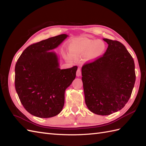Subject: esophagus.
I'll use <instances>...</instances> for the list:
<instances>
[{"label":"esophagus","mask_w":146,"mask_h":146,"mask_svg":"<svg viewBox=\"0 0 146 146\" xmlns=\"http://www.w3.org/2000/svg\"><path fill=\"white\" fill-rule=\"evenodd\" d=\"M76 76L77 77H79L81 76V70L80 69H78L77 70V73H76Z\"/></svg>","instance_id":"obj_1"}]
</instances>
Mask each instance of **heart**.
Here are the masks:
<instances>
[{
    "instance_id": "heart-1",
    "label": "heart",
    "mask_w": 146,
    "mask_h": 146,
    "mask_svg": "<svg viewBox=\"0 0 146 146\" xmlns=\"http://www.w3.org/2000/svg\"><path fill=\"white\" fill-rule=\"evenodd\" d=\"M69 49L70 55L75 58L86 55L88 59L94 60L104 52L105 44L102 40L83 37L74 41L70 44ZM67 59L72 60L70 56H68Z\"/></svg>"
}]
</instances>
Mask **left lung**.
<instances>
[{"mask_svg": "<svg viewBox=\"0 0 146 146\" xmlns=\"http://www.w3.org/2000/svg\"><path fill=\"white\" fill-rule=\"evenodd\" d=\"M104 55L82 68V80L88 108L107 116L121 110L129 100L136 80L135 63L125 47L104 38Z\"/></svg>", "mask_w": 146, "mask_h": 146, "instance_id": "8db88e82", "label": "left lung"}]
</instances>
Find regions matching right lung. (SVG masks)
Segmentation results:
<instances>
[{
  "label": "right lung",
  "mask_w": 146,
  "mask_h": 146,
  "mask_svg": "<svg viewBox=\"0 0 146 146\" xmlns=\"http://www.w3.org/2000/svg\"><path fill=\"white\" fill-rule=\"evenodd\" d=\"M68 35L62 34L29 46L15 66V88L21 104L32 115L54 117L62 110L64 93L76 77L77 66L60 68L56 53Z\"/></svg>",
  "instance_id": "add662e5"
}]
</instances>
